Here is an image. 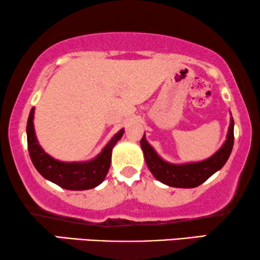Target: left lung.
Listing matches in <instances>:
<instances>
[{"instance_id":"obj_1","label":"left lung","mask_w":260,"mask_h":260,"mask_svg":"<svg viewBox=\"0 0 260 260\" xmlns=\"http://www.w3.org/2000/svg\"><path fill=\"white\" fill-rule=\"evenodd\" d=\"M234 143V120L231 118V124L228 127L227 140L223 146L212 156L200 162L188 164H171L165 161L157 155L154 148L148 143L146 135L141 140V148L144 154V160L151 174L162 184L172 187L192 188L200 186L205 180L209 179L215 172L220 171L227 162L229 155L233 149Z\"/></svg>"}]
</instances>
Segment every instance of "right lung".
<instances>
[{
    "instance_id": "add662e5",
    "label": "right lung",
    "mask_w": 260,
    "mask_h": 260,
    "mask_svg": "<svg viewBox=\"0 0 260 260\" xmlns=\"http://www.w3.org/2000/svg\"><path fill=\"white\" fill-rule=\"evenodd\" d=\"M33 118H35V107L29 112L27 120V146L36 170L45 179L52 181L66 190L73 191L89 190L103 183L110 170L112 149L122 138L124 129L118 131L94 159L85 162H64L53 159L40 147L36 136Z\"/></svg>"
}]
</instances>
